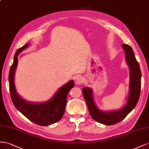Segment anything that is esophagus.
<instances>
[{
  "label": "esophagus",
  "instance_id": "1",
  "mask_svg": "<svg viewBox=\"0 0 149 149\" xmlns=\"http://www.w3.org/2000/svg\"><path fill=\"white\" fill-rule=\"evenodd\" d=\"M75 82L76 84L80 85L84 82V79L81 76H77L75 79Z\"/></svg>",
  "mask_w": 149,
  "mask_h": 149
}]
</instances>
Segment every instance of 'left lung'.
<instances>
[{
  "label": "left lung",
  "mask_w": 149,
  "mask_h": 149,
  "mask_svg": "<svg viewBox=\"0 0 149 149\" xmlns=\"http://www.w3.org/2000/svg\"><path fill=\"white\" fill-rule=\"evenodd\" d=\"M125 54V60L130 69L129 93L127 103L122 109L111 112H104L97 107L93 98L92 90L89 87L82 88V93L89 113L93 119L106 125H111L122 121L137 105L141 94V71L134 52L129 45H122Z\"/></svg>",
  "instance_id": "obj_1"
}]
</instances>
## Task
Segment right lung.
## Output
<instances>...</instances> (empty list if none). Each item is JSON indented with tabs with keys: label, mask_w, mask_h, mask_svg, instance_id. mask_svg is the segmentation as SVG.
Listing matches in <instances>:
<instances>
[{
	"label": "right lung",
	"mask_w": 149,
	"mask_h": 149,
	"mask_svg": "<svg viewBox=\"0 0 149 149\" xmlns=\"http://www.w3.org/2000/svg\"><path fill=\"white\" fill-rule=\"evenodd\" d=\"M29 45L27 44L19 48L15 54L14 62L8 75L10 97L15 108L29 120L37 125L47 126L56 123L62 118L65 112L67 96L70 89L74 87V82L72 80L63 85L58 88L52 99L45 102L33 103L23 99L17 92L14 76L17 66L18 55Z\"/></svg>",
	"instance_id": "1"
}]
</instances>
